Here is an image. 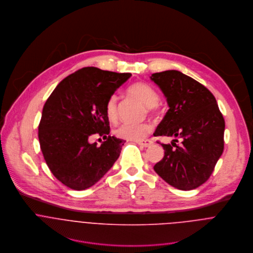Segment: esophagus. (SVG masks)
<instances>
[{
    "mask_svg": "<svg viewBox=\"0 0 253 253\" xmlns=\"http://www.w3.org/2000/svg\"><path fill=\"white\" fill-rule=\"evenodd\" d=\"M135 142L143 147H149L153 144V141L151 139H141V140H136Z\"/></svg>",
    "mask_w": 253,
    "mask_h": 253,
    "instance_id": "obj_1",
    "label": "esophagus"
}]
</instances>
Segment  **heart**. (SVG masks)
<instances>
[{
	"mask_svg": "<svg viewBox=\"0 0 253 253\" xmlns=\"http://www.w3.org/2000/svg\"><path fill=\"white\" fill-rule=\"evenodd\" d=\"M127 92L139 99L150 113L154 112L159 101L157 91L149 84L136 82L130 85ZM105 112L110 121H115L118 117V97L112 95L108 98L105 105ZM152 131V126L149 123H123L116 129L115 134L118 137L127 140H140L146 137Z\"/></svg>",
	"mask_w": 253,
	"mask_h": 253,
	"instance_id": "b5f03b06",
	"label": "heart"
}]
</instances>
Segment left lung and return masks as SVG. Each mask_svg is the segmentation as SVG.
Returning a JSON list of instances; mask_svg holds the SVG:
<instances>
[{
  "instance_id": "1",
  "label": "left lung",
  "mask_w": 253,
  "mask_h": 253,
  "mask_svg": "<svg viewBox=\"0 0 253 253\" xmlns=\"http://www.w3.org/2000/svg\"><path fill=\"white\" fill-rule=\"evenodd\" d=\"M150 78L169 106L154 135L182 138L180 144L178 139L161 143L164 157L153 168L177 189H196L210 178L223 151L224 119L214 96L195 79L176 70L154 73Z\"/></svg>"
}]
</instances>
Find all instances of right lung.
<instances>
[{
	"label": "right lung",
	"mask_w": 253,
	"mask_h": 253,
	"mask_svg": "<svg viewBox=\"0 0 253 253\" xmlns=\"http://www.w3.org/2000/svg\"><path fill=\"white\" fill-rule=\"evenodd\" d=\"M130 73L85 67L63 79L46 100L39 125L44 160L63 185L85 190L97 183L119 158L124 140L110 135L105 105ZM94 134L103 136L98 147Z\"/></svg>",
	"instance_id": "1"
}]
</instances>
